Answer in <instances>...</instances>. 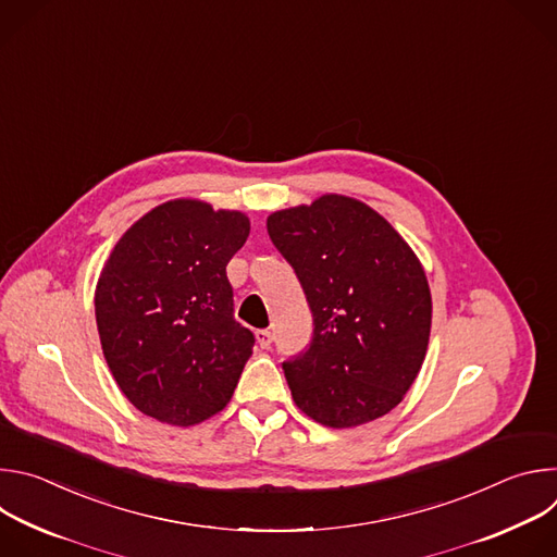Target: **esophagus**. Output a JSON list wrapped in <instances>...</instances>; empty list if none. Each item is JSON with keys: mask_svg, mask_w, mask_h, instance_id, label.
I'll use <instances>...</instances> for the list:
<instances>
[{"mask_svg": "<svg viewBox=\"0 0 557 557\" xmlns=\"http://www.w3.org/2000/svg\"><path fill=\"white\" fill-rule=\"evenodd\" d=\"M256 339L260 344V348H269L273 344V333L271 331H258L256 333Z\"/></svg>", "mask_w": 557, "mask_h": 557, "instance_id": "34e87169", "label": "esophagus"}]
</instances>
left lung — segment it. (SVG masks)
Segmentation results:
<instances>
[{
    "mask_svg": "<svg viewBox=\"0 0 557 557\" xmlns=\"http://www.w3.org/2000/svg\"><path fill=\"white\" fill-rule=\"evenodd\" d=\"M267 228L312 312L308 348L282 363L297 408L337 430L387 414L430 342L432 295L419 258L383 215L337 194L275 211Z\"/></svg>",
    "mask_w": 557,
    "mask_h": 557,
    "instance_id": "left-lung-1",
    "label": "left lung"
}]
</instances>
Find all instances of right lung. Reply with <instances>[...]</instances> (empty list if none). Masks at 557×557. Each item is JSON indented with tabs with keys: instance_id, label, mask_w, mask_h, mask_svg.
<instances>
[{
	"instance_id": "1",
	"label": "right lung",
	"mask_w": 557,
	"mask_h": 557,
	"mask_svg": "<svg viewBox=\"0 0 557 557\" xmlns=\"http://www.w3.org/2000/svg\"><path fill=\"white\" fill-rule=\"evenodd\" d=\"M251 222L200 200H170L134 222L95 293L106 361L143 414L189 428L233 396L256 337L235 322L228 260Z\"/></svg>"
}]
</instances>
